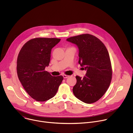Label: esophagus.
<instances>
[{
  "instance_id": "esophagus-1",
  "label": "esophagus",
  "mask_w": 133,
  "mask_h": 133,
  "mask_svg": "<svg viewBox=\"0 0 133 133\" xmlns=\"http://www.w3.org/2000/svg\"><path fill=\"white\" fill-rule=\"evenodd\" d=\"M63 76L64 78H68L69 77V76L68 75H63Z\"/></svg>"
}]
</instances>
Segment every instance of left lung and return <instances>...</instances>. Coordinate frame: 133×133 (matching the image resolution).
I'll list each match as a JSON object with an SVG mask.
<instances>
[{
    "label": "left lung",
    "instance_id": "obj_1",
    "mask_svg": "<svg viewBox=\"0 0 133 133\" xmlns=\"http://www.w3.org/2000/svg\"><path fill=\"white\" fill-rule=\"evenodd\" d=\"M78 48V63L86 71L83 78L76 76L72 91L75 97L87 104L99 100L108 88L112 69L109 53L104 44L95 36L82 34L66 39Z\"/></svg>",
    "mask_w": 133,
    "mask_h": 133
}]
</instances>
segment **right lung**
<instances>
[{
  "label": "right lung",
  "instance_id": "obj_1",
  "mask_svg": "<svg viewBox=\"0 0 133 133\" xmlns=\"http://www.w3.org/2000/svg\"><path fill=\"white\" fill-rule=\"evenodd\" d=\"M60 41L55 38L32 39L23 46L18 54V78L29 96L38 102L52 98L63 80L62 76H52L45 70L50 63L52 48Z\"/></svg>",
  "mask_w": 133,
  "mask_h": 133
}]
</instances>
